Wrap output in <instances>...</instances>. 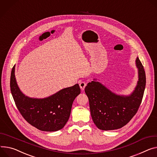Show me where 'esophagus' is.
<instances>
[{
	"mask_svg": "<svg viewBox=\"0 0 157 157\" xmlns=\"http://www.w3.org/2000/svg\"><path fill=\"white\" fill-rule=\"evenodd\" d=\"M79 85H80V87L81 90L83 91V90H84V89H85L86 86V82L82 81V82H80Z\"/></svg>",
	"mask_w": 157,
	"mask_h": 157,
	"instance_id": "esophagus-1",
	"label": "esophagus"
}]
</instances>
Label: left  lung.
Returning <instances> with one entry per match:
<instances>
[{
    "instance_id": "8db88e82",
    "label": "left lung",
    "mask_w": 157,
    "mask_h": 157,
    "mask_svg": "<svg viewBox=\"0 0 157 157\" xmlns=\"http://www.w3.org/2000/svg\"><path fill=\"white\" fill-rule=\"evenodd\" d=\"M138 84L129 96H120L111 92L99 82L87 83L85 92L89 101L90 114L94 124L102 130H114L127 124L136 114L143 97L146 75L138 57Z\"/></svg>"
}]
</instances>
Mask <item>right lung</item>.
<instances>
[{
    "mask_svg": "<svg viewBox=\"0 0 157 157\" xmlns=\"http://www.w3.org/2000/svg\"><path fill=\"white\" fill-rule=\"evenodd\" d=\"M14 71L15 65L11 71L10 91L22 116L41 131H56L62 129L69 119L74 99L80 93L78 84L63 89L47 98H29L19 89Z\"/></svg>",
    "mask_w": 157,
    "mask_h": 157,
    "instance_id": "obj_1",
    "label": "right lung"
}]
</instances>
